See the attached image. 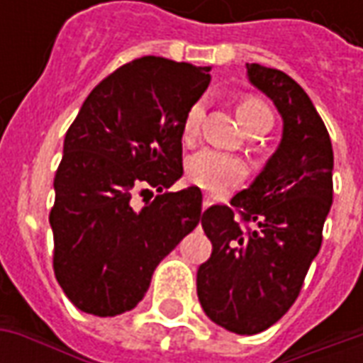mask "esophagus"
I'll return each mask as SVG.
<instances>
[{
    "label": "esophagus",
    "mask_w": 363,
    "mask_h": 363,
    "mask_svg": "<svg viewBox=\"0 0 363 363\" xmlns=\"http://www.w3.org/2000/svg\"><path fill=\"white\" fill-rule=\"evenodd\" d=\"M210 206H212V200H210V198L206 196V198H204V202H202V208H204V210H206V208H210Z\"/></svg>",
    "instance_id": "34e87169"
}]
</instances>
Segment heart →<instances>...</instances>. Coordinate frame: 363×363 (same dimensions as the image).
<instances>
[{
  "mask_svg": "<svg viewBox=\"0 0 363 363\" xmlns=\"http://www.w3.org/2000/svg\"><path fill=\"white\" fill-rule=\"evenodd\" d=\"M237 114L249 132L272 126V112L257 96L243 99L239 103ZM202 116H204L202 104L190 106L184 124H182L184 140H192L198 134ZM186 173H189L190 181L198 184L200 189L213 192V194H221V192H228L243 181V177L247 174V167L241 159L231 157L228 153H221V151L216 150H202L189 159Z\"/></svg>",
  "mask_w": 363,
  "mask_h": 363,
  "instance_id": "heart-1",
  "label": "heart"
}]
</instances>
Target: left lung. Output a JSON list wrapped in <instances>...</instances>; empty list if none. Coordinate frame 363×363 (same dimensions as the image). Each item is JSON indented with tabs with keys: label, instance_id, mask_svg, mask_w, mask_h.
<instances>
[{
	"label": "left lung",
	"instance_id": "8db88e82",
	"mask_svg": "<svg viewBox=\"0 0 363 363\" xmlns=\"http://www.w3.org/2000/svg\"><path fill=\"white\" fill-rule=\"evenodd\" d=\"M247 75L280 112V145L231 206L202 213L212 255L196 274L204 313L235 335L267 330L299 296L333 204L335 163L307 93L280 69L247 64Z\"/></svg>",
	"mask_w": 363,
	"mask_h": 363
}]
</instances>
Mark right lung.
Returning <instances> with one entry per match:
<instances>
[{
	"label": "right lung",
	"instance_id": "right-lung-1",
	"mask_svg": "<svg viewBox=\"0 0 363 363\" xmlns=\"http://www.w3.org/2000/svg\"><path fill=\"white\" fill-rule=\"evenodd\" d=\"M210 67L143 56L91 91L64 140L54 177V274L69 301L96 317L134 309L153 270L202 220L198 186L135 211L133 194L182 177V124Z\"/></svg>",
	"mask_w": 363,
	"mask_h": 363
}]
</instances>
